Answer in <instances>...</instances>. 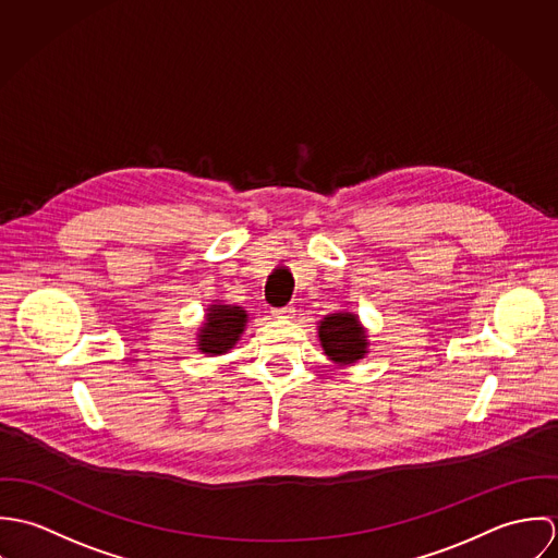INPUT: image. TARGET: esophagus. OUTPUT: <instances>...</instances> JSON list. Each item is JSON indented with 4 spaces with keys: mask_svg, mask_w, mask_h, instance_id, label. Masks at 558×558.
<instances>
[{
    "mask_svg": "<svg viewBox=\"0 0 558 558\" xmlns=\"http://www.w3.org/2000/svg\"><path fill=\"white\" fill-rule=\"evenodd\" d=\"M272 316L279 319H292L296 316V310L294 307H283V310H275Z\"/></svg>",
    "mask_w": 558,
    "mask_h": 558,
    "instance_id": "1",
    "label": "esophagus"
}]
</instances>
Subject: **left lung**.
Instances as JSON below:
<instances>
[{"instance_id":"left-lung-1","label":"left lung","mask_w":558,"mask_h":558,"mask_svg":"<svg viewBox=\"0 0 558 558\" xmlns=\"http://www.w3.org/2000/svg\"><path fill=\"white\" fill-rule=\"evenodd\" d=\"M318 339L326 359L337 367L359 363L369 354V335L352 312H335L318 322Z\"/></svg>"}]
</instances>
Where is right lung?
I'll list each match as a JSON object with an SVG mask.
<instances>
[{
  "label": "right lung",
  "mask_w": 558,
  "mask_h": 558,
  "mask_svg": "<svg viewBox=\"0 0 558 558\" xmlns=\"http://www.w3.org/2000/svg\"><path fill=\"white\" fill-rule=\"evenodd\" d=\"M248 314L240 305L217 301L206 307V316L195 332V345L206 356L228 354L244 332Z\"/></svg>",
  "instance_id": "right-lung-1"
}]
</instances>
